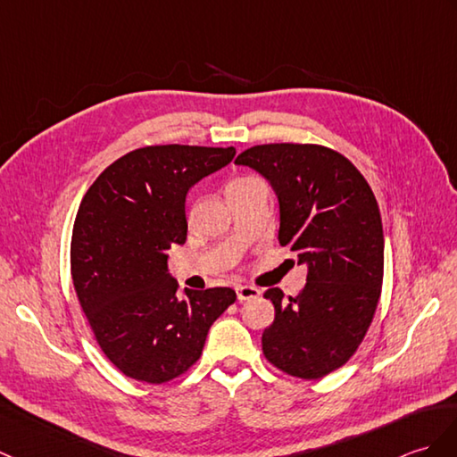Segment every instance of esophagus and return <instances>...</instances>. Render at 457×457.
Returning <instances> with one entry per match:
<instances>
[{
  "label": "esophagus",
  "instance_id": "obj_1",
  "mask_svg": "<svg viewBox=\"0 0 457 457\" xmlns=\"http://www.w3.org/2000/svg\"><path fill=\"white\" fill-rule=\"evenodd\" d=\"M236 292H237V300L239 302L254 300V298H259V295H261V290L254 288V286H237Z\"/></svg>",
  "mask_w": 457,
  "mask_h": 457
}]
</instances>
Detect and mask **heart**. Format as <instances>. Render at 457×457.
<instances>
[{
    "label": "heart",
    "mask_w": 457,
    "mask_h": 457,
    "mask_svg": "<svg viewBox=\"0 0 457 457\" xmlns=\"http://www.w3.org/2000/svg\"><path fill=\"white\" fill-rule=\"evenodd\" d=\"M236 180H237V179H236Z\"/></svg>",
    "instance_id": "1"
}]
</instances>
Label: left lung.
I'll return each instance as SVG.
<instances>
[{"instance_id":"8db88e82","label":"left lung","mask_w":457,"mask_h":457,"mask_svg":"<svg viewBox=\"0 0 457 457\" xmlns=\"http://www.w3.org/2000/svg\"><path fill=\"white\" fill-rule=\"evenodd\" d=\"M280 203L278 241L307 264L303 290L264 292L274 321L262 354L280 372L320 379L345 366L372 325L384 284V228L376 196L348 159L320 144H261L241 152Z\"/></svg>"}]
</instances>
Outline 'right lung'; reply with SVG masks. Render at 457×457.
Returning a JSON list of instances; mask_svg holds the SVG:
<instances>
[{"mask_svg":"<svg viewBox=\"0 0 457 457\" xmlns=\"http://www.w3.org/2000/svg\"><path fill=\"white\" fill-rule=\"evenodd\" d=\"M236 147L147 145L122 155L85 193L71 233V278L103 354L124 376L165 384L193 368L231 288L185 290L167 274L187 239L185 198Z\"/></svg>","mask_w":457,"mask_h":457,"instance_id":"add662e5","label":"right lung"}]
</instances>
